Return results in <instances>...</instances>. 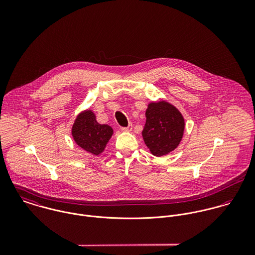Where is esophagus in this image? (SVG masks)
<instances>
[{"label": "esophagus", "mask_w": 255, "mask_h": 255, "mask_svg": "<svg viewBox=\"0 0 255 255\" xmlns=\"http://www.w3.org/2000/svg\"><path fill=\"white\" fill-rule=\"evenodd\" d=\"M132 128V125L131 124H128V126L127 128H122V130L123 131H130Z\"/></svg>", "instance_id": "obj_1"}]
</instances>
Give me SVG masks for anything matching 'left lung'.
Instances as JSON below:
<instances>
[{"label":"left lung","instance_id":"1","mask_svg":"<svg viewBox=\"0 0 255 255\" xmlns=\"http://www.w3.org/2000/svg\"><path fill=\"white\" fill-rule=\"evenodd\" d=\"M142 137L150 153L162 157L180 145L184 133V118L181 111L166 100L150 102L145 111Z\"/></svg>","mask_w":255,"mask_h":255}]
</instances>
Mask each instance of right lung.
Masks as SVG:
<instances>
[{"instance_id": "right-lung-1", "label": "right lung", "mask_w": 255, "mask_h": 255, "mask_svg": "<svg viewBox=\"0 0 255 255\" xmlns=\"http://www.w3.org/2000/svg\"><path fill=\"white\" fill-rule=\"evenodd\" d=\"M114 129L109 125H101L91 109L81 111L75 118L72 127L74 142L86 152L99 156L105 151Z\"/></svg>"}]
</instances>
